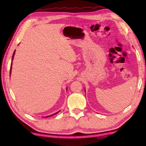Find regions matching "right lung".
Returning a JSON list of instances; mask_svg holds the SVG:
<instances>
[{"instance_id":"obj_1","label":"right lung","mask_w":146,"mask_h":146,"mask_svg":"<svg viewBox=\"0 0 146 146\" xmlns=\"http://www.w3.org/2000/svg\"><path fill=\"white\" fill-rule=\"evenodd\" d=\"M15 51H14V53H13V57H12V60H13V56H14V55H15ZM11 65H12V63L11 64V67H10V74H11ZM58 112H59V111H58ZM58 112H57V113H54V114H53V115H49V116H48V117H52V116L55 115H56V114H57V113H58Z\"/></svg>"}]
</instances>
